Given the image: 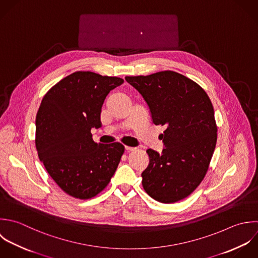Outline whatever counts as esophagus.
<instances>
[{"mask_svg":"<svg viewBox=\"0 0 258 258\" xmlns=\"http://www.w3.org/2000/svg\"><path fill=\"white\" fill-rule=\"evenodd\" d=\"M124 150H125L126 152H133V151L136 150V148H133V147H124Z\"/></svg>","mask_w":258,"mask_h":258,"instance_id":"1","label":"esophagus"}]
</instances>
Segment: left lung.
<instances>
[{"label": "left lung", "instance_id": "left-lung-1", "mask_svg": "<svg viewBox=\"0 0 258 258\" xmlns=\"http://www.w3.org/2000/svg\"><path fill=\"white\" fill-rule=\"evenodd\" d=\"M125 80L146 101L154 124L165 125L161 153L149 149L143 187L161 203L188 197L204 179L216 141L214 109L207 93L193 80L174 71Z\"/></svg>", "mask_w": 258, "mask_h": 258}]
</instances>
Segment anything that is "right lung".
<instances>
[{
    "mask_svg": "<svg viewBox=\"0 0 258 258\" xmlns=\"http://www.w3.org/2000/svg\"><path fill=\"white\" fill-rule=\"evenodd\" d=\"M118 77L90 71L74 72L43 97L36 116V149L55 183L68 195L89 199L113 176L124 148L97 144L91 128H99L107 94L121 85Z\"/></svg>",
    "mask_w": 258,
    "mask_h": 258,
    "instance_id": "right-lung-1",
    "label": "right lung"
}]
</instances>
